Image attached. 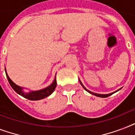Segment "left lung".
<instances>
[{"label": "left lung", "mask_w": 135, "mask_h": 135, "mask_svg": "<svg viewBox=\"0 0 135 135\" xmlns=\"http://www.w3.org/2000/svg\"><path fill=\"white\" fill-rule=\"evenodd\" d=\"M79 81H80V84H81V85H82V86L83 87V88H84L85 90H86L87 92H88L89 93H90V94H93V95H95V96H97V97H102V98H105V97H109V96H110V95H111V94H113V93H114V92H113V93H111V94H97V93H94V92H90V91H89L88 90H87V89L85 88L84 86H83V85L82 84V83L80 82V80H79Z\"/></svg>", "instance_id": "8db88e82"}]
</instances>
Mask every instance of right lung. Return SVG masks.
I'll return each mask as SVG.
<instances>
[{"instance_id":"obj_1","label":"right lung","mask_w":135,"mask_h":135,"mask_svg":"<svg viewBox=\"0 0 135 135\" xmlns=\"http://www.w3.org/2000/svg\"><path fill=\"white\" fill-rule=\"evenodd\" d=\"M5 74H6V76H7L8 82H9V85H10L12 88V89H13L17 94H20L21 96H22L23 97H24V98L28 99L29 100H40V99L45 98V97H48L49 95H50V94L52 93L53 91L55 90L56 86H57L56 76H55V80H54L50 86L47 87L46 88L43 89V90H38V91H33V92H29V93H24V92L22 91V88L17 85L15 83H14L11 80V79L9 78V76H7V74L6 72H5Z\"/></svg>"}]
</instances>
